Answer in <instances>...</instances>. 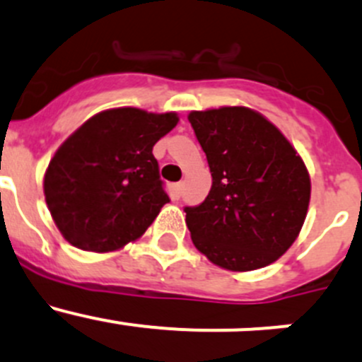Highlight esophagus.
<instances>
[{
  "label": "esophagus",
  "mask_w": 362,
  "mask_h": 362,
  "mask_svg": "<svg viewBox=\"0 0 362 362\" xmlns=\"http://www.w3.org/2000/svg\"><path fill=\"white\" fill-rule=\"evenodd\" d=\"M182 189H184V184H182V182H177V184L173 185V192H175V198H180V194H182Z\"/></svg>",
  "instance_id": "esophagus-1"
}]
</instances>
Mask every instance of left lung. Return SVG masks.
<instances>
[{"label":"left lung","mask_w":362,"mask_h":362,"mask_svg":"<svg viewBox=\"0 0 362 362\" xmlns=\"http://www.w3.org/2000/svg\"><path fill=\"white\" fill-rule=\"evenodd\" d=\"M206 154L211 189L185 206L194 247L229 272L264 268L298 238L310 203V175L286 136L247 107L189 113Z\"/></svg>","instance_id":"1"}]
</instances>
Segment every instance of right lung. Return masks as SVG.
<instances>
[{"label":"right lung","instance_id":"add662e5","mask_svg":"<svg viewBox=\"0 0 362 362\" xmlns=\"http://www.w3.org/2000/svg\"><path fill=\"white\" fill-rule=\"evenodd\" d=\"M177 122L175 112L110 108L86 120L57 148L43 192L73 247L112 252L147 231L170 202L152 148Z\"/></svg>","mask_w":362,"mask_h":362}]
</instances>
